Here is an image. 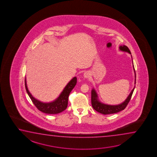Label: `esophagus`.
<instances>
[{
    "mask_svg": "<svg viewBox=\"0 0 157 157\" xmlns=\"http://www.w3.org/2000/svg\"><path fill=\"white\" fill-rule=\"evenodd\" d=\"M83 76H84L85 78H89V77L90 76V74L89 72L86 71V72H85L83 74Z\"/></svg>",
    "mask_w": 157,
    "mask_h": 157,
    "instance_id": "1",
    "label": "esophagus"
}]
</instances>
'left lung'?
Instances as JSON below:
<instances>
[{
    "label": "left lung",
    "mask_w": 157,
    "mask_h": 157,
    "mask_svg": "<svg viewBox=\"0 0 157 157\" xmlns=\"http://www.w3.org/2000/svg\"><path fill=\"white\" fill-rule=\"evenodd\" d=\"M119 49L121 51L123 52H125L131 54V52L130 51L129 48L128 47L124 45L120 46H119ZM132 66H133V69L135 73V77H136V75H135V69L133 65V62H132ZM135 87L133 88V89L132 90V91L130 93L129 96L127 97L126 100L121 103L120 104L118 105H108L106 104H104L100 101L98 99V94L96 91L94 89H92L91 90V105H92V108H94L96 111L101 114H104V115H107V114H115L119 112L120 111L123 110L125 108H126L127 105L128 104L129 101L130 100L132 96V95L133 91L134 90Z\"/></svg>",
    "instance_id": "left-lung-1"
}]
</instances>
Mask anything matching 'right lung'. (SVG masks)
Returning <instances> with one entry per match:
<instances>
[{
  "instance_id": "add662e5",
  "label": "right lung",
  "mask_w": 157,
  "mask_h": 157,
  "mask_svg": "<svg viewBox=\"0 0 157 157\" xmlns=\"http://www.w3.org/2000/svg\"><path fill=\"white\" fill-rule=\"evenodd\" d=\"M76 83L77 77H74L65 86L64 89L63 90L57 98L53 101L43 102L34 98L31 92L29 91L27 85L26 78H25V87L26 91L33 103L39 110L44 113L49 114H59L66 109L67 107L68 98L70 93L76 85Z\"/></svg>"
}]
</instances>
